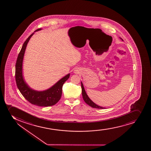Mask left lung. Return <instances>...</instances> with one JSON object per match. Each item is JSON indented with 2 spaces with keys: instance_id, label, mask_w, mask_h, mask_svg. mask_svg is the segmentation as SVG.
Segmentation results:
<instances>
[{
  "instance_id": "8db88e82",
  "label": "left lung",
  "mask_w": 151,
  "mask_h": 151,
  "mask_svg": "<svg viewBox=\"0 0 151 151\" xmlns=\"http://www.w3.org/2000/svg\"><path fill=\"white\" fill-rule=\"evenodd\" d=\"M122 40H123L122 39ZM81 86H82V96H83V100H84L85 102L89 106L93 108H97V109H104V108H105L102 107H101V106L97 105V104H96L95 103L93 102L90 99V98L88 97V96L87 95V93H86V92L85 91V88H84L83 84L82 83V82H81Z\"/></svg>"
}]
</instances>
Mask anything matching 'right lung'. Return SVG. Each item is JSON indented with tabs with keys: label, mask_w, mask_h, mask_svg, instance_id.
<instances>
[{
	"label": "right lung",
	"mask_w": 151,
	"mask_h": 151,
	"mask_svg": "<svg viewBox=\"0 0 151 151\" xmlns=\"http://www.w3.org/2000/svg\"><path fill=\"white\" fill-rule=\"evenodd\" d=\"M41 29H38L35 32L38 31ZM34 34V33L32 34L25 41L17 56L15 73L16 83L21 94L30 103L37 106L43 107L53 106L60 99L63 85L69 78L70 74L68 73L64 76L50 88L43 91L34 90L28 86L23 78L22 66L27 45Z\"/></svg>",
	"instance_id": "add662e5"
}]
</instances>
